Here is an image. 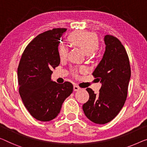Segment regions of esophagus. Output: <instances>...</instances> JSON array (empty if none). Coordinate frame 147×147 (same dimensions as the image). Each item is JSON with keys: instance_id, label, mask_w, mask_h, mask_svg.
Returning <instances> with one entry per match:
<instances>
[{"instance_id": "esophagus-1", "label": "esophagus", "mask_w": 147, "mask_h": 147, "mask_svg": "<svg viewBox=\"0 0 147 147\" xmlns=\"http://www.w3.org/2000/svg\"><path fill=\"white\" fill-rule=\"evenodd\" d=\"M80 87L78 86H77V85H76V84L74 85V91H77V90H80Z\"/></svg>"}]
</instances>
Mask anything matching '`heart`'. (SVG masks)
I'll use <instances>...</instances> for the list:
<instances>
[{
  "instance_id": "1",
  "label": "heart",
  "mask_w": 147,
  "mask_h": 147,
  "mask_svg": "<svg viewBox=\"0 0 147 147\" xmlns=\"http://www.w3.org/2000/svg\"><path fill=\"white\" fill-rule=\"evenodd\" d=\"M68 40L72 45L82 49L87 55L93 53L99 48V40L94 33L86 31H75L68 36ZM59 55L61 59L66 58L67 49L65 45L59 47Z\"/></svg>"
}]
</instances>
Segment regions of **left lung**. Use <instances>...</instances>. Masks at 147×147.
<instances>
[{"label": "left lung", "mask_w": 147, "mask_h": 147, "mask_svg": "<svg viewBox=\"0 0 147 147\" xmlns=\"http://www.w3.org/2000/svg\"><path fill=\"white\" fill-rule=\"evenodd\" d=\"M104 41L106 51L92 73L102 87L98 94L87 88L89 99L82 106L86 117L97 124L111 121L121 111L131 74L129 59L121 41L111 35H106Z\"/></svg>", "instance_id": "8db88e82"}]
</instances>
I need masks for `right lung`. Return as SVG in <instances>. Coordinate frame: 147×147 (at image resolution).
Instances as JSON below:
<instances>
[{
  "label": "right lung",
  "mask_w": 147,
  "mask_h": 147,
  "mask_svg": "<svg viewBox=\"0 0 147 147\" xmlns=\"http://www.w3.org/2000/svg\"><path fill=\"white\" fill-rule=\"evenodd\" d=\"M66 28H53L39 34L25 48L18 67L19 93L26 109L35 119L49 121L59 113L73 85L51 80L52 70L59 66L58 45Z\"/></svg>",
  "instance_id": "obj_1"
}]
</instances>
